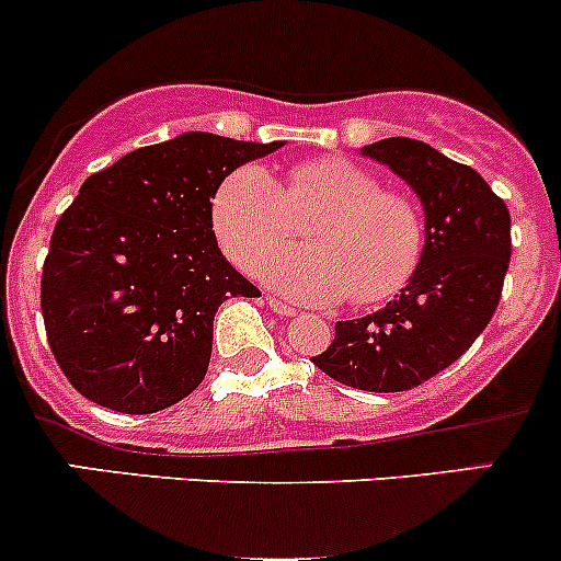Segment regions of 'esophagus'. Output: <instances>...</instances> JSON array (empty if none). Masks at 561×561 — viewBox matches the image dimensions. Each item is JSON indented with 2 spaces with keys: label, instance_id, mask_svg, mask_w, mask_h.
Wrapping results in <instances>:
<instances>
[{
  "label": "esophagus",
  "instance_id": "34e87169",
  "mask_svg": "<svg viewBox=\"0 0 561 561\" xmlns=\"http://www.w3.org/2000/svg\"><path fill=\"white\" fill-rule=\"evenodd\" d=\"M265 304H268V307L274 309L276 314H282V317H290V314H296V309H293L290 304L279 301V298H276V296H265Z\"/></svg>",
  "mask_w": 561,
  "mask_h": 561
}]
</instances>
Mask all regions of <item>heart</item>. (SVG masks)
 Here are the masks:
<instances>
[{"mask_svg": "<svg viewBox=\"0 0 561 561\" xmlns=\"http://www.w3.org/2000/svg\"><path fill=\"white\" fill-rule=\"evenodd\" d=\"M211 222L225 254L239 265L304 224L307 248L267 251L254 271L309 304L388 301L412 279L426 249L421 206L344 157L296 162L279 181L260 165L236 168L214 195Z\"/></svg>", "mask_w": 561, "mask_h": 561, "instance_id": "1", "label": "heart"}]
</instances>
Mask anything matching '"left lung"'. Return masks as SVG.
I'll use <instances>...</instances> for the list:
<instances>
[{
  "label": "left lung",
  "mask_w": 561,
  "mask_h": 561,
  "mask_svg": "<svg viewBox=\"0 0 561 561\" xmlns=\"http://www.w3.org/2000/svg\"><path fill=\"white\" fill-rule=\"evenodd\" d=\"M364 154L417 192L426 249L396 301L336 322V336L312 364L342 386L399 393L448 369L494 317L511 265V211L483 175L423 140L386 138Z\"/></svg>",
  "instance_id": "1"
}]
</instances>
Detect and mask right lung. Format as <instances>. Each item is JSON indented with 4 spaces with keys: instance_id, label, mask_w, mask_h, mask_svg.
<instances>
[{
    "instance_id": "right-lung-1",
    "label": "right lung",
    "mask_w": 561,
    "mask_h": 561,
    "mask_svg": "<svg viewBox=\"0 0 561 561\" xmlns=\"http://www.w3.org/2000/svg\"><path fill=\"white\" fill-rule=\"evenodd\" d=\"M279 146L184 133L83 181L39 279L50 353L78 393L149 415L201 386L219 304L260 296L219 252L211 197Z\"/></svg>"
}]
</instances>
